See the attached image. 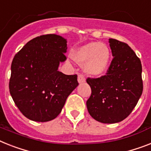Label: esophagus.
Wrapping results in <instances>:
<instances>
[{"mask_svg":"<svg viewBox=\"0 0 151 151\" xmlns=\"http://www.w3.org/2000/svg\"><path fill=\"white\" fill-rule=\"evenodd\" d=\"M78 81L79 84H83V83H84L85 82V78H84V75L83 74H79L78 75Z\"/></svg>","mask_w":151,"mask_h":151,"instance_id":"34e87169","label":"esophagus"}]
</instances>
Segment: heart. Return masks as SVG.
Returning <instances> with one entry per match:
<instances>
[{
    "label": "heart",
    "instance_id": "1",
    "mask_svg": "<svg viewBox=\"0 0 151 151\" xmlns=\"http://www.w3.org/2000/svg\"><path fill=\"white\" fill-rule=\"evenodd\" d=\"M71 56L76 62L83 63V70L87 74L99 77L109 69L111 52L106 44L91 42L73 50Z\"/></svg>",
    "mask_w": 151,
    "mask_h": 151
}]
</instances>
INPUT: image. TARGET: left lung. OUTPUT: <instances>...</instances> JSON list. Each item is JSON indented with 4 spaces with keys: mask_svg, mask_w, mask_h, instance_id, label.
<instances>
[{
    "mask_svg": "<svg viewBox=\"0 0 151 151\" xmlns=\"http://www.w3.org/2000/svg\"><path fill=\"white\" fill-rule=\"evenodd\" d=\"M113 59L106 75L88 78L91 95L87 101L91 116L102 123H116L132 112L143 92L142 65L125 42L109 40Z\"/></svg>",
    "mask_w": 151,
    "mask_h": 151,
    "instance_id": "8db88e82",
    "label": "left lung"
}]
</instances>
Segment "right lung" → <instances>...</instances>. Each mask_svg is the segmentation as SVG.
I'll use <instances>...</instances> for the list:
<instances>
[{"instance_id":"obj_1","label":"right lung","mask_w":151,"mask_h":151,"mask_svg":"<svg viewBox=\"0 0 151 151\" xmlns=\"http://www.w3.org/2000/svg\"><path fill=\"white\" fill-rule=\"evenodd\" d=\"M67 42L56 34L40 35L28 42L12 60L10 94L29 119H54L78 86L76 74L66 75L58 70L60 63L67 60Z\"/></svg>"}]
</instances>
